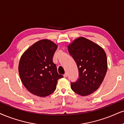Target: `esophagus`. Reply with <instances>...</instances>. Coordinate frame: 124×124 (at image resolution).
<instances>
[{
    "mask_svg": "<svg viewBox=\"0 0 124 124\" xmlns=\"http://www.w3.org/2000/svg\"><path fill=\"white\" fill-rule=\"evenodd\" d=\"M67 75H68V74H67V72H65L64 74V78H67Z\"/></svg>",
    "mask_w": 124,
    "mask_h": 124,
    "instance_id": "obj_1",
    "label": "esophagus"
}]
</instances>
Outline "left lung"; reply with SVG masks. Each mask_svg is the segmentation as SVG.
<instances>
[{
    "instance_id": "8db88e82",
    "label": "left lung",
    "mask_w": 124,
    "mask_h": 124,
    "mask_svg": "<svg viewBox=\"0 0 124 124\" xmlns=\"http://www.w3.org/2000/svg\"><path fill=\"white\" fill-rule=\"evenodd\" d=\"M68 49L79 70V79L76 82H71V89L82 96L92 94L102 84L108 70L105 50L83 37L69 44Z\"/></svg>"
}]
</instances>
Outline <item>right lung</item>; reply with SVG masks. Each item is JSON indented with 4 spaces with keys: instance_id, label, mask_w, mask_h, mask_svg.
<instances>
[{
    "instance_id": "obj_1",
    "label": "right lung",
    "mask_w": 124,
    "mask_h": 124,
    "mask_svg": "<svg viewBox=\"0 0 124 124\" xmlns=\"http://www.w3.org/2000/svg\"><path fill=\"white\" fill-rule=\"evenodd\" d=\"M58 46L48 39L35 42L23 53L20 59L18 71L22 83L35 95L45 97L54 91L59 75L53 62Z\"/></svg>"
}]
</instances>
